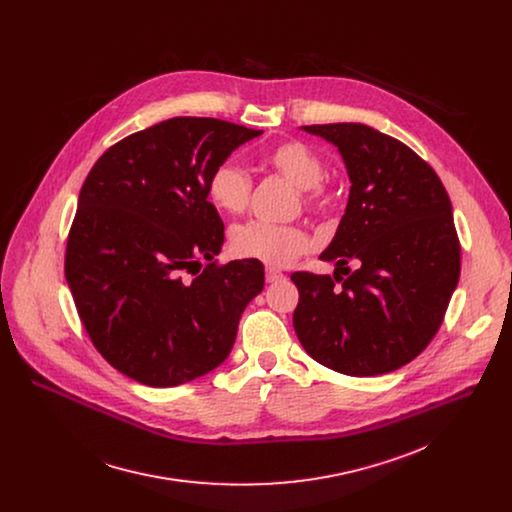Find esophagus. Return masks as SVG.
I'll use <instances>...</instances> for the list:
<instances>
[{
  "label": "esophagus",
  "mask_w": 512,
  "mask_h": 512,
  "mask_svg": "<svg viewBox=\"0 0 512 512\" xmlns=\"http://www.w3.org/2000/svg\"><path fill=\"white\" fill-rule=\"evenodd\" d=\"M284 278V274L280 272V270H276V268H266V282H276V280H282Z\"/></svg>",
  "instance_id": "esophagus-1"
}]
</instances>
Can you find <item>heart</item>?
<instances>
[{"label":"heart","mask_w":512,"mask_h":512,"mask_svg":"<svg viewBox=\"0 0 512 512\" xmlns=\"http://www.w3.org/2000/svg\"><path fill=\"white\" fill-rule=\"evenodd\" d=\"M262 161L268 169L299 187L301 201L309 211H327L333 205V193L323 179V159L313 147L299 140H284L270 147ZM207 193L209 201L219 211L226 215H240L250 205L252 179L238 165L222 163L211 173ZM230 246L240 258L260 260L272 266H286L309 248V238L299 226L293 224L250 220L234 226Z\"/></svg>","instance_id":"obj_1"}]
</instances>
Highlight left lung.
<instances>
[{
	"mask_svg": "<svg viewBox=\"0 0 512 512\" xmlns=\"http://www.w3.org/2000/svg\"><path fill=\"white\" fill-rule=\"evenodd\" d=\"M339 147L351 193L319 256L331 276L293 272V329L319 365L376 376L414 361L438 333L459 282L461 246L438 173L410 147L365 124L303 126ZM360 268L343 281L338 272ZM342 282V288L334 286Z\"/></svg>",
	"mask_w": 512,
	"mask_h": 512,
	"instance_id": "obj_1",
	"label": "left lung"
}]
</instances>
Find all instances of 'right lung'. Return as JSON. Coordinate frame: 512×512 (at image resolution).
I'll return each instance as SVG.
<instances>
[{
  "label": "right lung",
  "mask_w": 512,
  "mask_h": 512,
  "mask_svg": "<svg viewBox=\"0 0 512 512\" xmlns=\"http://www.w3.org/2000/svg\"><path fill=\"white\" fill-rule=\"evenodd\" d=\"M260 134L179 116L108 147L90 169L65 276L92 345L122 374L165 388L228 357L244 307L264 288V266L215 260L224 224L207 185L236 147ZM201 257L208 266L195 273Z\"/></svg>",
  "instance_id": "right-lung-1"
}]
</instances>
